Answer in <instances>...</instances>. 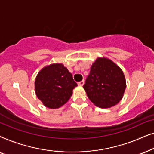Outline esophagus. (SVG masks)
<instances>
[{"label": "esophagus", "mask_w": 154, "mask_h": 154, "mask_svg": "<svg viewBox=\"0 0 154 154\" xmlns=\"http://www.w3.org/2000/svg\"><path fill=\"white\" fill-rule=\"evenodd\" d=\"M78 85H80V86H83L84 85V81H83H83L79 82V83H78Z\"/></svg>", "instance_id": "obj_1"}]
</instances>
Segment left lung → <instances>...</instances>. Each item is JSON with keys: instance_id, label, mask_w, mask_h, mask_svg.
I'll list each match as a JSON object with an SVG mask.
<instances>
[{"instance_id": "obj_1", "label": "left lung", "mask_w": 154, "mask_h": 154, "mask_svg": "<svg viewBox=\"0 0 154 154\" xmlns=\"http://www.w3.org/2000/svg\"><path fill=\"white\" fill-rule=\"evenodd\" d=\"M90 100L100 108H109L122 100L126 88L125 75L120 67L106 57L92 64L83 85Z\"/></svg>"}]
</instances>
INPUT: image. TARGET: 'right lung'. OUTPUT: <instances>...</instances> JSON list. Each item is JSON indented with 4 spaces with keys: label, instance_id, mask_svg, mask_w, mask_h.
<instances>
[{
    "label": "right lung",
    "instance_id": "obj_1",
    "mask_svg": "<svg viewBox=\"0 0 154 154\" xmlns=\"http://www.w3.org/2000/svg\"><path fill=\"white\" fill-rule=\"evenodd\" d=\"M78 85L72 74L62 64L45 66L35 80V92L44 106L57 109L68 102Z\"/></svg>",
    "mask_w": 154,
    "mask_h": 154
}]
</instances>
